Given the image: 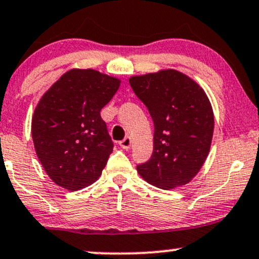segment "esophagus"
Returning <instances> with one entry per match:
<instances>
[{
	"label": "esophagus",
	"instance_id": "esophagus-1",
	"mask_svg": "<svg viewBox=\"0 0 259 259\" xmlns=\"http://www.w3.org/2000/svg\"><path fill=\"white\" fill-rule=\"evenodd\" d=\"M119 145H120L124 150H129V149L132 148V138L125 137V139H122L120 143H119Z\"/></svg>",
	"mask_w": 259,
	"mask_h": 259
}]
</instances>
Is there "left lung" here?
I'll return each mask as SVG.
<instances>
[{
    "label": "left lung",
    "instance_id": "8db88e82",
    "mask_svg": "<svg viewBox=\"0 0 259 259\" xmlns=\"http://www.w3.org/2000/svg\"><path fill=\"white\" fill-rule=\"evenodd\" d=\"M129 83L154 121L151 159L138 165L146 182L171 190L191 181L208 156L213 110L200 84L175 69L133 75Z\"/></svg>",
    "mask_w": 259,
    "mask_h": 259
}]
</instances>
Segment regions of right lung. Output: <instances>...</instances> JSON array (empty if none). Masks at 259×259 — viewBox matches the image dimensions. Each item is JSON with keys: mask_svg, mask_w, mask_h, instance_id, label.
I'll use <instances>...</instances> for the list:
<instances>
[{"mask_svg": "<svg viewBox=\"0 0 259 259\" xmlns=\"http://www.w3.org/2000/svg\"><path fill=\"white\" fill-rule=\"evenodd\" d=\"M120 83L95 69L74 68L42 95L32 116V139L54 184L77 191L102 175L114 145L100 110Z\"/></svg>", "mask_w": 259, "mask_h": 259, "instance_id": "right-lung-1", "label": "right lung"}]
</instances>
